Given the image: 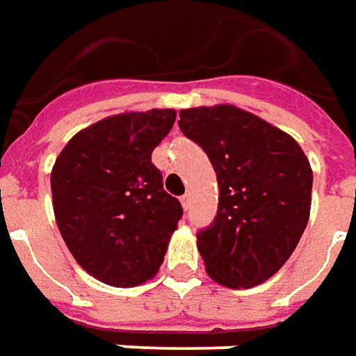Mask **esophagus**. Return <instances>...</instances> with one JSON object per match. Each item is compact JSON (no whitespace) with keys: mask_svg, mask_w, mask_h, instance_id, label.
Instances as JSON below:
<instances>
[{"mask_svg":"<svg viewBox=\"0 0 356 356\" xmlns=\"http://www.w3.org/2000/svg\"><path fill=\"white\" fill-rule=\"evenodd\" d=\"M180 202H182V207L186 211L190 209V195H188V193H186V195H182V200H180Z\"/></svg>","mask_w":356,"mask_h":356,"instance_id":"esophagus-1","label":"esophagus"}]
</instances>
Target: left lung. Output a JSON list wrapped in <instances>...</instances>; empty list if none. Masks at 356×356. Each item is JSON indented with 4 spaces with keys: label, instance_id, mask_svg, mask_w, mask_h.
Here are the masks:
<instances>
[{
    "label": "left lung",
    "instance_id": "left-lung-1",
    "mask_svg": "<svg viewBox=\"0 0 356 356\" xmlns=\"http://www.w3.org/2000/svg\"><path fill=\"white\" fill-rule=\"evenodd\" d=\"M178 126L209 156L219 209L197 232V250L213 281L250 289L285 266L305 232L312 203V168L283 129L232 104L180 110Z\"/></svg>",
    "mask_w": 356,
    "mask_h": 356
}]
</instances>
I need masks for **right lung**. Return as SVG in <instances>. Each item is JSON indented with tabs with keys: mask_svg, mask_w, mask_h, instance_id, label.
I'll use <instances>...</instances> for the list:
<instances>
[{
	"mask_svg": "<svg viewBox=\"0 0 356 356\" xmlns=\"http://www.w3.org/2000/svg\"><path fill=\"white\" fill-rule=\"evenodd\" d=\"M176 120L172 108L124 112L81 129L51 168L61 238L89 275L112 286L153 279L182 217L151 163Z\"/></svg>",
	"mask_w": 356,
	"mask_h": 356,
	"instance_id": "add662e5",
	"label": "right lung"
}]
</instances>
